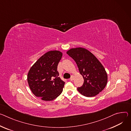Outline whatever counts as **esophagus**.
I'll use <instances>...</instances> for the list:
<instances>
[{
    "label": "esophagus",
    "mask_w": 131,
    "mask_h": 131,
    "mask_svg": "<svg viewBox=\"0 0 131 131\" xmlns=\"http://www.w3.org/2000/svg\"><path fill=\"white\" fill-rule=\"evenodd\" d=\"M73 80H74V76H71L70 78V81H73Z\"/></svg>",
    "instance_id": "esophagus-1"
}]
</instances>
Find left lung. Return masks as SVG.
<instances>
[{
  "mask_svg": "<svg viewBox=\"0 0 131 131\" xmlns=\"http://www.w3.org/2000/svg\"><path fill=\"white\" fill-rule=\"evenodd\" d=\"M67 54L75 61L84 79L82 86L77 88L78 91L87 97H94L102 91L106 85L108 76L96 57L82 47L71 49Z\"/></svg>",
  "mask_w": 131,
  "mask_h": 131,
  "instance_id": "1",
  "label": "left lung"
}]
</instances>
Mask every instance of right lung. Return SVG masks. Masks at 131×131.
<instances>
[{
    "label": "right lung",
    "mask_w": 131,
    "mask_h": 131,
    "mask_svg": "<svg viewBox=\"0 0 131 131\" xmlns=\"http://www.w3.org/2000/svg\"><path fill=\"white\" fill-rule=\"evenodd\" d=\"M63 53L50 51L42 55L30 68L27 77L32 93L44 101H52L61 94L65 82L58 77L57 65Z\"/></svg>",
    "instance_id": "obj_1"
}]
</instances>
